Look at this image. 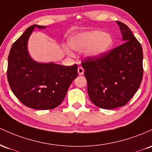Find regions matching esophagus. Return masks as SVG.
I'll return each mask as SVG.
<instances>
[{"label": "esophagus", "instance_id": "esophagus-1", "mask_svg": "<svg viewBox=\"0 0 152 152\" xmlns=\"http://www.w3.org/2000/svg\"><path fill=\"white\" fill-rule=\"evenodd\" d=\"M77 72L78 74H79L80 75H83V73H84V69L82 67H79L77 69Z\"/></svg>", "mask_w": 152, "mask_h": 152}]
</instances>
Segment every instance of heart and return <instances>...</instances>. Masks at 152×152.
I'll use <instances>...</instances> for the list:
<instances>
[{
  "instance_id": "1",
  "label": "heart",
  "mask_w": 152,
  "mask_h": 152,
  "mask_svg": "<svg viewBox=\"0 0 152 152\" xmlns=\"http://www.w3.org/2000/svg\"><path fill=\"white\" fill-rule=\"evenodd\" d=\"M69 46L73 50H85V56L90 59H98L108 52L113 47V39L111 35L101 31H90L72 37L69 40ZM68 54L72 52L66 48Z\"/></svg>"
}]
</instances>
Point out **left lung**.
Returning <instances> with one entry per match:
<instances>
[{"instance_id": "1", "label": "left lung", "mask_w": 152, "mask_h": 152, "mask_svg": "<svg viewBox=\"0 0 152 152\" xmlns=\"http://www.w3.org/2000/svg\"><path fill=\"white\" fill-rule=\"evenodd\" d=\"M124 43L98 59L82 62L89 98L103 109L124 106L140 87L143 78V51L126 25L116 21Z\"/></svg>"}]
</instances>
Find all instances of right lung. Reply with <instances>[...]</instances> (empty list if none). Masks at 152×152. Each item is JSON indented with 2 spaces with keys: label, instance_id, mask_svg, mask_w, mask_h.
<instances>
[{
  "label": "right lung",
  "instance_id": "obj_1",
  "mask_svg": "<svg viewBox=\"0 0 152 152\" xmlns=\"http://www.w3.org/2000/svg\"><path fill=\"white\" fill-rule=\"evenodd\" d=\"M35 27L32 25L12 45L8 59L7 78L13 94L23 105L36 110L57 108L77 77V64L64 66L39 63L32 59L27 43Z\"/></svg>",
  "mask_w": 152,
  "mask_h": 152
}]
</instances>
